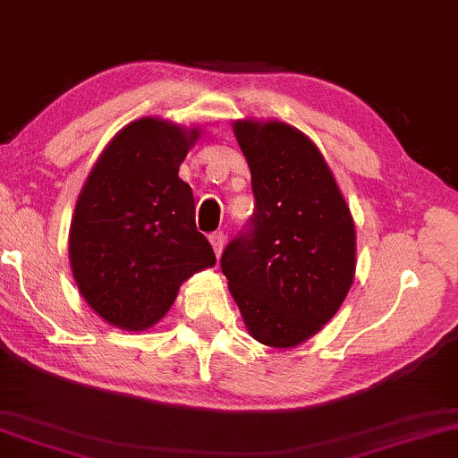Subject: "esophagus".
Segmentation results:
<instances>
[{
    "mask_svg": "<svg viewBox=\"0 0 458 458\" xmlns=\"http://www.w3.org/2000/svg\"><path fill=\"white\" fill-rule=\"evenodd\" d=\"M209 242H211V247H214L216 255L220 257V252L224 249V242H226V236H224V232H214V234H209Z\"/></svg>",
    "mask_w": 458,
    "mask_h": 458,
    "instance_id": "34e87169",
    "label": "esophagus"
}]
</instances>
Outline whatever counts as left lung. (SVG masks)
Here are the masks:
<instances>
[{
    "label": "left lung",
    "mask_w": 458,
    "mask_h": 458,
    "mask_svg": "<svg viewBox=\"0 0 458 458\" xmlns=\"http://www.w3.org/2000/svg\"><path fill=\"white\" fill-rule=\"evenodd\" d=\"M255 214L222 273L259 344L294 347L323 329L356 276V226L323 154L282 121H236Z\"/></svg>",
    "instance_id": "obj_1"
}]
</instances>
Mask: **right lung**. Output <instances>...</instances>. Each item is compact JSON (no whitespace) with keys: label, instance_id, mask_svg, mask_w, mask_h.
Wrapping results in <instances>:
<instances>
[{"label":"right lung","instance_id":"1","mask_svg":"<svg viewBox=\"0 0 458 458\" xmlns=\"http://www.w3.org/2000/svg\"><path fill=\"white\" fill-rule=\"evenodd\" d=\"M199 138L158 117L129 123L88 174L70 228V265L88 306L125 331H143L173 306L181 284L214 267L195 226L181 162Z\"/></svg>","mask_w":458,"mask_h":458}]
</instances>
